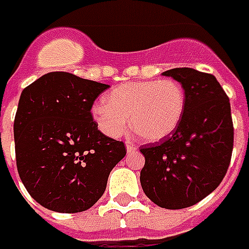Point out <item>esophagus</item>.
I'll list each match as a JSON object with an SVG mask.
<instances>
[{
  "instance_id": "obj_1",
  "label": "esophagus",
  "mask_w": 249,
  "mask_h": 249,
  "mask_svg": "<svg viewBox=\"0 0 249 249\" xmlns=\"http://www.w3.org/2000/svg\"><path fill=\"white\" fill-rule=\"evenodd\" d=\"M126 149H127V153H133V151L137 150V146L131 143V142H127V144H126Z\"/></svg>"
}]
</instances>
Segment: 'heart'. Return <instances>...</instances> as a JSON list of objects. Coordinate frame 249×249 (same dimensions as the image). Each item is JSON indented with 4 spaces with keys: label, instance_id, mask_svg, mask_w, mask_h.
I'll list each match as a JSON object with an SVG mask.
<instances>
[{
    "label": "heart",
    "instance_id": "b5f03b06",
    "mask_svg": "<svg viewBox=\"0 0 249 249\" xmlns=\"http://www.w3.org/2000/svg\"><path fill=\"white\" fill-rule=\"evenodd\" d=\"M186 95L174 79L123 83L91 108L95 124L111 138H121L131 124L143 139L156 142L170 137L181 124Z\"/></svg>",
    "mask_w": 249,
    "mask_h": 249
}]
</instances>
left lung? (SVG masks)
<instances>
[{"label": "left lung", "mask_w": 249, "mask_h": 249, "mask_svg": "<svg viewBox=\"0 0 249 249\" xmlns=\"http://www.w3.org/2000/svg\"><path fill=\"white\" fill-rule=\"evenodd\" d=\"M162 75L181 83L186 108L170 137L141 147V185L158 206L182 209L211 195L227 174L233 149L231 103L211 73L173 68Z\"/></svg>", "instance_id": "left-lung-1"}]
</instances>
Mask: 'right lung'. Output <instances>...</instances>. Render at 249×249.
Listing matches in <instances>:
<instances>
[{
  "mask_svg": "<svg viewBox=\"0 0 249 249\" xmlns=\"http://www.w3.org/2000/svg\"><path fill=\"white\" fill-rule=\"evenodd\" d=\"M108 84L49 72L21 92L15 118L17 170L28 193L49 211H87L103 196L126 156L98 130L91 108Z\"/></svg>",
  "mask_w": 249,
  "mask_h": 249,
  "instance_id": "right-lung-1",
  "label": "right lung"
}]
</instances>
